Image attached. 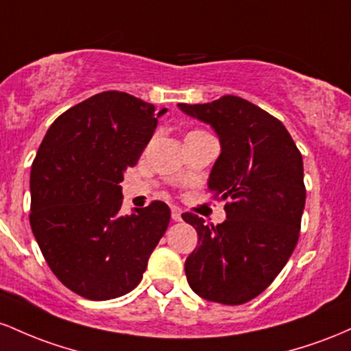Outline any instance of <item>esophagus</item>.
Wrapping results in <instances>:
<instances>
[{"label":"esophagus","mask_w":351,"mask_h":351,"mask_svg":"<svg viewBox=\"0 0 351 351\" xmlns=\"http://www.w3.org/2000/svg\"><path fill=\"white\" fill-rule=\"evenodd\" d=\"M172 220H176V222L182 220V210L179 207H172Z\"/></svg>","instance_id":"obj_1"}]
</instances>
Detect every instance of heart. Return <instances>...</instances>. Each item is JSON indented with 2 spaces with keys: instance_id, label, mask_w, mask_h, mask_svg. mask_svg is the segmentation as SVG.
<instances>
[{
  "instance_id": "1",
  "label": "heart",
  "mask_w": 351,
  "mask_h": 351,
  "mask_svg": "<svg viewBox=\"0 0 351 351\" xmlns=\"http://www.w3.org/2000/svg\"><path fill=\"white\" fill-rule=\"evenodd\" d=\"M200 132H206V131H192L191 134H200Z\"/></svg>"
}]
</instances>
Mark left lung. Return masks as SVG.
<instances>
[{
	"instance_id": "obj_1",
	"label": "left lung",
	"mask_w": 351,
	"mask_h": 351,
	"mask_svg": "<svg viewBox=\"0 0 351 351\" xmlns=\"http://www.w3.org/2000/svg\"><path fill=\"white\" fill-rule=\"evenodd\" d=\"M179 108L217 132L222 152L208 192L227 200L217 226L182 214L199 235L187 282L206 300L240 305L275 280L297 245L306 194L302 154L277 117L239 96Z\"/></svg>"
}]
</instances>
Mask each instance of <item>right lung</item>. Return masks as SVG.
<instances>
[{"instance_id":"1","label":"right lung","mask_w":351,"mask_h":351,"mask_svg":"<svg viewBox=\"0 0 351 351\" xmlns=\"http://www.w3.org/2000/svg\"><path fill=\"white\" fill-rule=\"evenodd\" d=\"M165 111L104 90L62 112L34 157L31 228L59 282L88 300L136 289L167 230L171 208L160 200L119 212L123 172L137 164Z\"/></svg>"}]
</instances>
